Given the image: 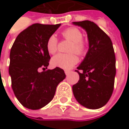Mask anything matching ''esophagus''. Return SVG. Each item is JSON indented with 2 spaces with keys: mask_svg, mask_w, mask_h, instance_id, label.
<instances>
[{
  "mask_svg": "<svg viewBox=\"0 0 129 129\" xmlns=\"http://www.w3.org/2000/svg\"><path fill=\"white\" fill-rule=\"evenodd\" d=\"M69 73H70V71H68V70L65 71V74H66V75H69Z\"/></svg>",
  "mask_w": 129,
  "mask_h": 129,
  "instance_id": "34e87169",
  "label": "esophagus"
}]
</instances>
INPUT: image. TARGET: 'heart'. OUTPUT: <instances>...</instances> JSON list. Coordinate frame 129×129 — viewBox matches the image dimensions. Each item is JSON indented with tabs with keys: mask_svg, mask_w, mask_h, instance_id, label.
I'll use <instances>...</instances> for the list:
<instances>
[{
	"mask_svg": "<svg viewBox=\"0 0 129 129\" xmlns=\"http://www.w3.org/2000/svg\"><path fill=\"white\" fill-rule=\"evenodd\" d=\"M64 39L72 42L69 51L74 52L81 55L86 50V44L82 40L83 34L81 31L76 27H69L62 32ZM46 48L49 54H54L57 49V39L55 36H51L47 41ZM78 59L73 53L57 54L51 59V64L54 67H59L63 69H69L77 63Z\"/></svg>",
	"mask_w": 129,
	"mask_h": 129,
	"instance_id": "heart-1",
	"label": "heart"
}]
</instances>
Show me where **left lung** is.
I'll use <instances>...</instances> for the list:
<instances>
[{
	"instance_id": "left-lung-1",
	"label": "left lung",
	"mask_w": 129,
	"mask_h": 129,
	"mask_svg": "<svg viewBox=\"0 0 129 129\" xmlns=\"http://www.w3.org/2000/svg\"><path fill=\"white\" fill-rule=\"evenodd\" d=\"M73 24L86 30L89 41L88 51L76 70L80 78L72 86L73 94L84 107L98 109L108 103L114 90L116 58L113 44L92 21H75Z\"/></svg>"
}]
</instances>
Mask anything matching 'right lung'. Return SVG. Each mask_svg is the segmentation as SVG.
I'll use <instances>...</instances> for the list:
<instances>
[{"label":"right lung","instance_id":"right-lung-1","mask_svg":"<svg viewBox=\"0 0 129 129\" xmlns=\"http://www.w3.org/2000/svg\"><path fill=\"white\" fill-rule=\"evenodd\" d=\"M60 25L34 24L18 35L11 48L9 73L12 88L19 102L28 109L38 110L48 105L66 78L59 67L39 72V68L45 70L49 65L46 43Z\"/></svg>","mask_w":129,"mask_h":129}]
</instances>
